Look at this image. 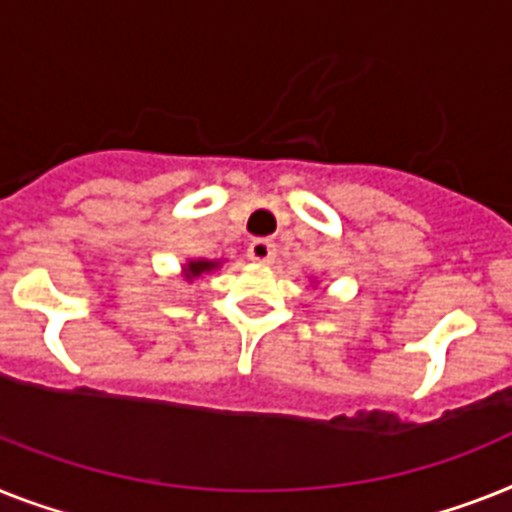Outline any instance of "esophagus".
<instances>
[{
    "instance_id": "esophagus-1",
    "label": "esophagus",
    "mask_w": 512,
    "mask_h": 512,
    "mask_svg": "<svg viewBox=\"0 0 512 512\" xmlns=\"http://www.w3.org/2000/svg\"><path fill=\"white\" fill-rule=\"evenodd\" d=\"M248 259L253 264H272L274 261V243L272 240H253L248 246Z\"/></svg>"
}]
</instances>
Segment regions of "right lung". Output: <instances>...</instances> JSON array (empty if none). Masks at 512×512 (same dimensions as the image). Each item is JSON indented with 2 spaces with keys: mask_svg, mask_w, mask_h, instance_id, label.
Masks as SVG:
<instances>
[{
  "mask_svg": "<svg viewBox=\"0 0 512 512\" xmlns=\"http://www.w3.org/2000/svg\"><path fill=\"white\" fill-rule=\"evenodd\" d=\"M222 266V261L219 259H188L183 264V280L185 282H196L201 280V277H206V274H211L214 269H219Z\"/></svg>",
  "mask_w": 512,
  "mask_h": 512,
  "instance_id": "add662e5",
  "label": "right lung"
}]
</instances>
